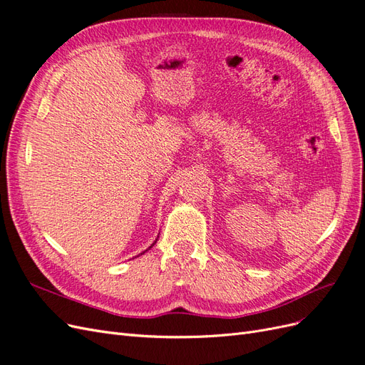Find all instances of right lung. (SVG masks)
I'll return each mask as SVG.
<instances>
[{
  "label": "right lung",
  "mask_w": 365,
  "mask_h": 365,
  "mask_svg": "<svg viewBox=\"0 0 365 365\" xmlns=\"http://www.w3.org/2000/svg\"><path fill=\"white\" fill-rule=\"evenodd\" d=\"M153 244H155V242H153ZM153 244H152V245H150V247H149V248H152V247H153Z\"/></svg>",
  "instance_id": "add662e5"
}]
</instances>
